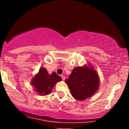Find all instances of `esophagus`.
<instances>
[{"label":"esophagus","instance_id":"obj_1","mask_svg":"<svg viewBox=\"0 0 129 129\" xmlns=\"http://www.w3.org/2000/svg\"><path fill=\"white\" fill-rule=\"evenodd\" d=\"M61 76V78H62V80H63V81H64V80H65V79H66V77H65V76H64V75H61V76Z\"/></svg>","mask_w":129,"mask_h":129}]
</instances>
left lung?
<instances>
[{"instance_id":"1","label":"left lung","mask_w":129,"mask_h":129,"mask_svg":"<svg viewBox=\"0 0 129 129\" xmlns=\"http://www.w3.org/2000/svg\"><path fill=\"white\" fill-rule=\"evenodd\" d=\"M66 82L72 96L77 100L84 101L96 92L100 78L93 67L84 66L75 68Z\"/></svg>"}]
</instances>
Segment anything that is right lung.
<instances>
[{
	"mask_svg": "<svg viewBox=\"0 0 129 129\" xmlns=\"http://www.w3.org/2000/svg\"><path fill=\"white\" fill-rule=\"evenodd\" d=\"M62 81V78L55 72L49 75L47 69L41 68L39 72L33 77L31 84L35 87V91L40 95H47L51 93L56 83Z\"/></svg>",
	"mask_w": 129,
	"mask_h": 129,
	"instance_id": "add662e5",
	"label": "right lung"
}]
</instances>
